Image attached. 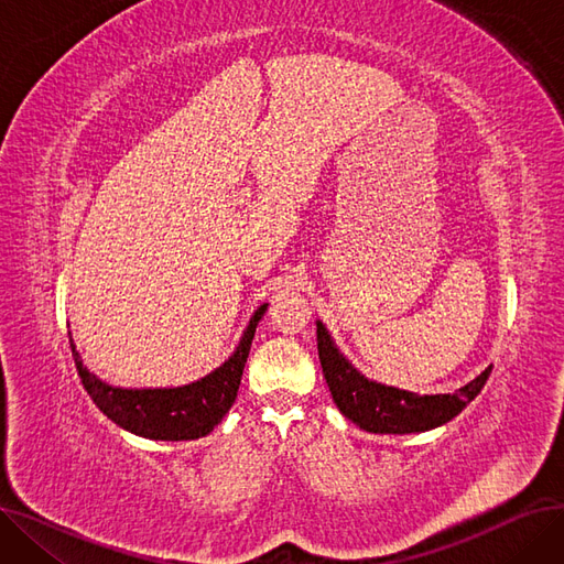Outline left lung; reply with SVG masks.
<instances>
[{"instance_id": "1", "label": "left lung", "mask_w": 564, "mask_h": 564, "mask_svg": "<svg viewBox=\"0 0 564 564\" xmlns=\"http://www.w3.org/2000/svg\"><path fill=\"white\" fill-rule=\"evenodd\" d=\"M317 354L324 379L345 419L375 434L427 432L453 421L457 413L482 391L491 366L466 387L451 393L419 395L387 387L361 375L336 347L327 327L317 319Z\"/></svg>"}]
</instances>
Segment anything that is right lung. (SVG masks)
Returning a JSON list of instances; mask_svg holds the SVG:
<instances>
[{
  "instance_id": "add662e5",
  "label": "right lung",
  "mask_w": 564,
  "mask_h": 564,
  "mask_svg": "<svg viewBox=\"0 0 564 564\" xmlns=\"http://www.w3.org/2000/svg\"><path fill=\"white\" fill-rule=\"evenodd\" d=\"M267 304L258 306L251 315L249 327L245 329L240 345L235 347L230 357L205 375L185 387L175 389H121L111 387L88 372L82 364L79 351L70 338L73 359L84 383L86 393L91 395L96 406L105 413L109 421L123 427L137 436L153 441H192L210 434L215 425L232 406L240 389V379L245 372V364L249 359L251 340L256 336V327L264 315ZM70 336V332H68Z\"/></svg>"
}]
</instances>
